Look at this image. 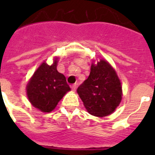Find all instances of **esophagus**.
I'll use <instances>...</instances> for the list:
<instances>
[{"label": "esophagus", "mask_w": 155, "mask_h": 155, "mask_svg": "<svg viewBox=\"0 0 155 155\" xmlns=\"http://www.w3.org/2000/svg\"><path fill=\"white\" fill-rule=\"evenodd\" d=\"M71 89H72V91H76V84H72V85L71 86Z\"/></svg>", "instance_id": "1"}]
</instances>
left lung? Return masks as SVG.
Segmentation results:
<instances>
[{
    "label": "left lung",
    "mask_w": 155,
    "mask_h": 155,
    "mask_svg": "<svg viewBox=\"0 0 155 155\" xmlns=\"http://www.w3.org/2000/svg\"><path fill=\"white\" fill-rule=\"evenodd\" d=\"M77 91L87 112L98 117L113 113L120 105L123 95L117 74L105 60L91 64L89 76Z\"/></svg>",
    "instance_id": "obj_1"
}]
</instances>
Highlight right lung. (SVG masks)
I'll use <instances>...</instances> for the list:
<instances>
[{
	"instance_id": "1",
	"label": "right lung",
	"mask_w": 155,
	"mask_h": 155,
	"mask_svg": "<svg viewBox=\"0 0 155 155\" xmlns=\"http://www.w3.org/2000/svg\"><path fill=\"white\" fill-rule=\"evenodd\" d=\"M57 60L56 57L52 65L42 63L26 86L29 102L43 113L53 111L64 94L71 91L65 76L57 71Z\"/></svg>"
}]
</instances>
